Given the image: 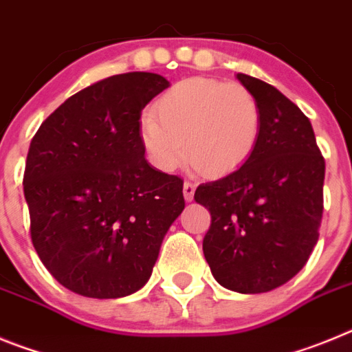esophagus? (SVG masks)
I'll use <instances>...</instances> for the list:
<instances>
[{
	"instance_id": "34e87169",
	"label": "esophagus",
	"mask_w": 352,
	"mask_h": 352,
	"mask_svg": "<svg viewBox=\"0 0 352 352\" xmlns=\"http://www.w3.org/2000/svg\"><path fill=\"white\" fill-rule=\"evenodd\" d=\"M194 194H195L194 183H190V182L183 183V197H185V201H188V203H190L192 199H194Z\"/></svg>"
}]
</instances>
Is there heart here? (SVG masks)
<instances>
[{"label":"heart","mask_w":352,"mask_h":352,"mask_svg":"<svg viewBox=\"0 0 352 352\" xmlns=\"http://www.w3.org/2000/svg\"><path fill=\"white\" fill-rule=\"evenodd\" d=\"M261 126V105L250 89L238 82L192 77L158 98L155 116L142 118L141 141L160 170L176 169L186 151L201 173L223 176L252 157Z\"/></svg>","instance_id":"obj_1"}]
</instances>
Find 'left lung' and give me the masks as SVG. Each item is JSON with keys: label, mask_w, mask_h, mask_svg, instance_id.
<instances>
[{"label": "left lung", "mask_w": 352, "mask_h": 352, "mask_svg": "<svg viewBox=\"0 0 352 352\" xmlns=\"http://www.w3.org/2000/svg\"><path fill=\"white\" fill-rule=\"evenodd\" d=\"M236 77L261 105L259 142L243 166L199 185L194 199L211 214L203 252L214 280L257 294L291 280L316 247L324 158L296 104L264 80Z\"/></svg>", "instance_id": "8db88e82"}]
</instances>
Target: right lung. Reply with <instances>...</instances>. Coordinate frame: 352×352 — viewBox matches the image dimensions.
I'll use <instances>...</instances> for the list:
<instances>
[{
	"label": "right lung",
	"mask_w": 352,
	"mask_h": 352,
	"mask_svg": "<svg viewBox=\"0 0 352 352\" xmlns=\"http://www.w3.org/2000/svg\"><path fill=\"white\" fill-rule=\"evenodd\" d=\"M167 86L151 72L98 80L31 141L23 182L31 241L49 273L80 296L139 291L185 208L183 179L149 166L139 132L141 111Z\"/></svg>",
	"instance_id": "1"
}]
</instances>
